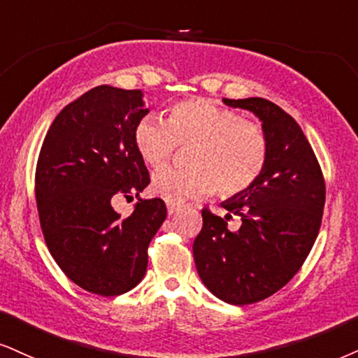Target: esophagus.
<instances>
[{"instance_id":"34e87169","label":"esophagus","mask_w":358,"mask_h":358,"mask_svg":"<svg viewBox=\"0 0 358 358\" xmlns=\"http://www.w3.org/2000/svg\"><path fill=\"white\" fill-rule=\"evenodd\" d=\"M179 210H180V206L171 204V202L167 204V214H169V215H174L176 213H179Z\"/></svg>"}]
</instances>
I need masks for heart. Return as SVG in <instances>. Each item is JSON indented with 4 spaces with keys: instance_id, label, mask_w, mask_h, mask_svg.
<instances>
[{
    "instance_id": "heart-1",
    "label": "heart",
    "mask_w": 358,
    "mask_h": 358,
    "mask_svg": "<svg viewBox=\"0 0 358 358\" xmlns=\"http://www.w3.org/2000/svg\"><path fill=\"white\" fill-rule=\"evenodd\" d=\"M132 139L151 167L164 166L178 145L189 148L187 169L164 167L152 176V192L171 204L207 196L215 187L222 196L244 192L257 182L268 159L262 124L201 98L172 104L166 121L141 117Z\"/></svg>"
}]
</instances>
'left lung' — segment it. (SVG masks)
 Returning <instances> with one entry per match:
<instances>
[{
    "instance_id": "left-lung-1",
    "label": "left lung",
    "mask_w": 358,
    "mask_h": 358,
    "mask_svg": "<svg viewBox=\"0 0 358 358\" xmlns=\"http://www.w3.org/2000/svg\"><path fill=\"white\" fill-rule=\"evenodd\" d=\"M252 111L268 136V159L257 182L222 207L243 220L229 231L231 216L202 209V231L192 245L197 272L207 289L234 306L260 302L301 271L320 231L325 179L301 126L262 98L227 99Z\"/></svg>"
}]
</instances>
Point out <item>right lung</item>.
Here are the masks:
<instances>
[{
    "mask_svg": "<svg viewBox=\"0 0 358 358\" xmlns=\"http://www.w3.org/2000/svg\"><path fill=\"white\" fill-rule=\"evenodd\" d=\"M145 114L141 90L98 86L57 114L39 151L34 194L48 249L74 284L103 297L143 280L167 215L157 197L139 199L127 217L111 206L151 182L132 139Z\"/></svg>",
    "mask_w": 358,
    "mask_h": 358,
    "instance_id": "1",
    "label": "right lung"
}]
</instances>
